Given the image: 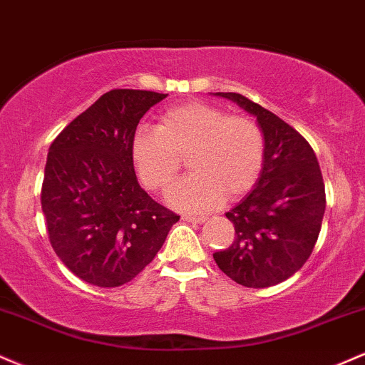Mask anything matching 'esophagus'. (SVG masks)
<instances>
[{
  "instance_id": "obj_1",
  "label": "esophagus",
  "mask_w": 365,
  "mask_h": 365,
  "mask_svg": "<svg viewBox=\"0 0 365 365\" xmlns=\"http://www.w3.org/2000/svg\"><path fill=\"white\" fill-rule=\"evenodd\" d=\"M181 218L184 222H196V224H201V222L207 220V217H200V215H190V213H182Z\"/></svg>"
}]
</instances>
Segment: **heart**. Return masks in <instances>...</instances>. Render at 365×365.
Returning a JSON list of instances; mask_svg holds the SVG:
<instances>
[{"label":"heart","instance_id":"1","mask_svg":"<svg viewBox=\"0 0 365 365\" xmlns=\"http://www.w3.org/2000/svg\"><path fill=\"white\" fill-rule=\"evenodd\" d=\"M264 135L246 114H227L207 102H184L158 115L155 128H140L131 140L136 174L150 191H165L187 157L191 173L169 191L174 207L207 212L222 198L235 200L258 182Z\"/></svg>","mask_w":365,"mask_h":365}]
</instances>
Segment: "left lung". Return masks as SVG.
I'll return each instance as SVG.
<instances>
[{
    "mask_svg": "<svg viewBox=\"0 0 365 365\" xmlns=\"http://www.w3.org/2000/svg\"><path fill=\"white\" fill-rule=\"evenodd\" d=\"M255 114L264 135V164L256 187L225 213L234 241L213 259L235 284L267 289L309 259L323 224L327 195L314 150L299 131L241 93L218 92Z\"/></svg>",
    "mask_w": 365,
    "mask_h": 365,
    "instance_id": "left-lung-1",
    "label": "left lung"
}]
</instances>
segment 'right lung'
<instances>
[{
    "label": "right lung",
    "instance_id": "1",
    "mask_svg": "<svg viewBox=\"0 0 365 365\" xmlns=\"http://www.w3.org/2000/svg\"><path fill=\"white\" fill-rule=\"evenodd\" d=\"M165 97L110 90L51 143L41 190L47 235L64 267L90 285L131 282L179 220L141 190L131 158L140 119Z\"/></svg>",
    "mask_w": 365,
    "mask_h": 365
}]
</instances>
